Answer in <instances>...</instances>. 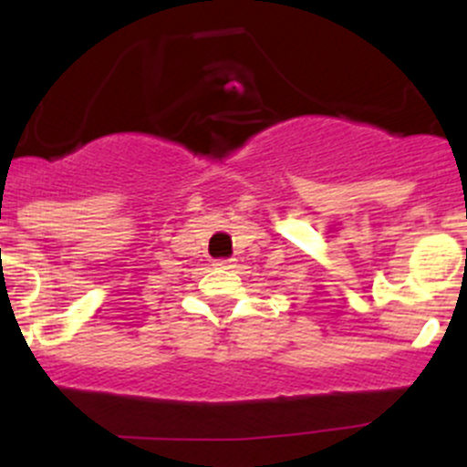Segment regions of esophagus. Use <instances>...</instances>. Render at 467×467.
I'll return each mask as SVG.
<instances>
[{"label":"esophagus","instance_id":"esophagus-1","mask_svg":"<svg viewBox=\"0 0 467 467\" xmlns=\"http://www.w3.org/2000/svg\"><path fill=\"white\" fill-rule=\"evenodd\" d=\"M214 266L216 268H234L237 266V260H216Z\"/></svg>","mask_w":467,"mask_h":467}]
</instances>
